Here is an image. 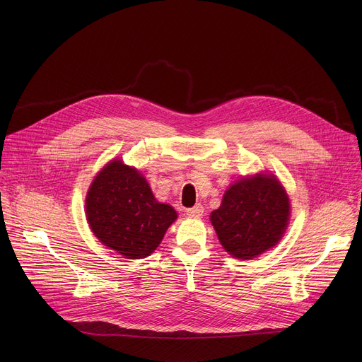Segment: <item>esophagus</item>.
<instances>
[{
	"label": "esophagus",
	"instance_id": "obj_1",
	"mask_svg": "<svg viewBox=\"0 0 362 362\" xmlns=\"http://www.w3.org/2000/svg\"><path fill=\"white\" fill-rule=\"evenodd\" d=\"M186 215H187V216H193V218H199V216H202V215H203V206H202L200 203L194 204L193 208L186 209Z\"/></svg>",
	"mask_w": 362,
	"mask_h": 362
}]
</instances>
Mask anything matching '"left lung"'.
Segmentation results:
<instances>
[{
	"label": "left lung",
	"instance_id": "obj_1",
	"mask_svg": "<svg viewBox=\"0 0 362 362\" xmlns=\"http://www.w3.org/2000/svg\"><path fill=\"white\" fill-rule=\"evenodd\" d=\"M289 215V197L281 182L274 175L257 173L230 185L211 222L229 255L252 259L281 240Z\"/></svg>",
	"mask_w": 362,
	"mask_h": 362
}]
</instances>
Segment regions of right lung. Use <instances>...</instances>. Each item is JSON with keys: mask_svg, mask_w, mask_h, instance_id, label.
I'll return each mask as SVG.
<instances>
[{"mask_svg": "<svg viewBox=\"0 0 362 362\" xmlns=\"http://www.w3.org/2000/svg\"><path fill=\"white\" fill-rule=\"evenodd\" d=\"M86 216L94 236L127 259L148 256L177 219L170 204L154 199L144 176L119 159L90 185Z\"/></svg>", "mask_w": 362, "mask_h": 362, "instance_id": "right-lung-1", "label": "right lung"}]
</instances>
